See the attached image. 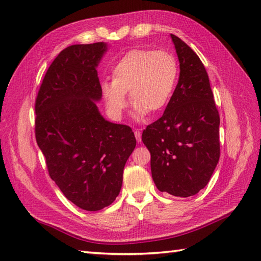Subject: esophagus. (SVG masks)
Listing matches in <instances>:
<instances>
[{
    "instance_id": "obj_1",
    "label": "esophagus",
    "mask_w": 261,
    "mask_h": 261,
    "mask_svg": "<svg viewBox=\"0 0 261 261\" xmlns=\"http://www.w3.org/2000/svg\"><path fill=\"white\" fill-rule=\"evenodd\" d=\"M135 136H136V139L138 142L141 141V131L140 130H136L135 131Z\"/></svg>"
}]
</instances>
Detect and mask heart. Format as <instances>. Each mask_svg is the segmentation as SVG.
<instances>
[{"label": "heart", "mask_w": 261, "mask_h": 261, "mask_svg": "<svg viewBox=\"0 0 261 261\" xmlns=\"http://www.w3.org/2000/svg\"><path fill=\"white\" fill-rule=\"evenodd\" d=\"M178 79V64L165 50L134 49L112 70V81L102 84V96L111 115L120 119L126 109V93L138 119L158 113L169 103Z\"/></svg>", "instance_id": "b5f03b06"}]
</instances>
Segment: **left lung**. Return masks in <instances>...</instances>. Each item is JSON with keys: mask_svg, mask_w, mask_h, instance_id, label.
<instances>
[{"mask_svg": "<svg viewBox=\"0 0 261 261\" xmlns=\"http://www.w3.org/2000/svg\"><path fill=\"white\" fill-rule=\"evenodd\" d=\"M170 36L179 59L178 84L162 118L143 130L142 141L158 190L188 197L207 185L219 163L220 115L201 59Z\"/></svg>", "mask_w": 261, "mask_h": 261, "instance_id": "1", "label": "left lung"}]
</instances>
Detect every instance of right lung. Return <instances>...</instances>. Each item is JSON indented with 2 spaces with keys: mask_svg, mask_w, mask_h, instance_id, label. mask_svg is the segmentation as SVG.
Segmentation results:
<instances>
[{
  "mask_svg": "<svg viewBox=\"0 0 261 261\" xmlns=\"http://www.w3.org/2000/svg\"><path fill=\"white\" fill-rule=\"evenodd\" d=\"M103 42L65 48L49 66L36 98L35 134L49 176L76 206L98 211L119 195L136 147L130 126L99 114L96 66Z\"/></svg>",
  "mask_w": 261,
  "mask_h": 261,
  "instance_id": "right-lung-1",
  "label": "right lung"
}]
</instances>
